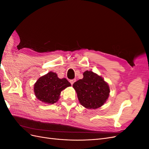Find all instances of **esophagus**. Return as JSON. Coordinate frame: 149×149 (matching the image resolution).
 Here are the masks:
<instances>
[{
	"mask_svg": "<svg viewBox=\"0 0 149 149\" xmlns=\"http://www.w3.org/2000/svg\"><path fill=\"white\" fill-rule=\"evenodd\" d=\"M75 81H76V79H70V83H71V84H73Z\"/></svg>",
	"mask_w": 149,
	"mask_h": 149,
	"instance_id": "1",
	"label": "esophagus"
}]
</instances>
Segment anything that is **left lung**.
I'll return each mask as SVG.
<instances>
[{"label":"left lung","instance_id":"obj_1","mask_svg":"<svg viewBox=\"0 0 149 149\" xmlns=\"http://www.w3.org/2000/svg\"><path fill=\"white\" fill-rule=\"evenodd\" d=\"M73 86L77 93L81 104L88 109H96L105 103L110 89L101 76L91 71H86L83 78L75 82Z\"/></svg>","mask_w":149,"mask_h":149}]
</instances>
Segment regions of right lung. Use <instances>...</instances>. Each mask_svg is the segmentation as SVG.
I'll list each match as a JSON object with an SVG mask.
<instances>
[{
	"label": "right lung",
	"mask_w": 149,
	"mask_h": 149,
	"mask_svg": "<svg viewBox=\"0 0 149 149\" xmlns=\"http://www.w3.org/2000/svg\"><path fill=\"white\" fill-rule=\"evenodd\" d=\"M70 86L66 78H58L55 73L50 71L37 80L34 85V92L40 101L54 104L59 100L62 90Z\"/></svg>",
	"instance_id": "add662e5"
}]
</instances>
